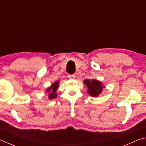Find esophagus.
Wrapping results in <instances>:
<instances>
[{
    "label": "esophagus",
    "instance_id": "34e87169",
    "mask_svg": "<svg viewBox=\"0 0 146 146\" xmlns=\"http://www.w3.org/2000/svg\"><path fill=\"white\" fill-rule=\"evenodd\" d=\"M68 77L70 78H71V79H74L75 78V75H69Z\"/></svg>",
    "mask_w": 146,
    "mask_h": 146
}]
</instances>
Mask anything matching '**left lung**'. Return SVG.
<instances>
[{
  "instance_id": "left-lung-1",
  "label": "left lung",
  "mask_w": 146,
  "mask_h": 146,
  "mask_svg": "<svg viewBox=\"0 0 146 146\" xmlns=\"http://www.w3.org/2000/svg\"><path fill=\"white\" fill-rule=\"evenodd\" d=\"M84 84L87 86V92L91 97H97L102 93L103 88H104L103 84L100 81L95 79H86L83 81Z\"/></svg>"
}]
</instances>
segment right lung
<instances>
[{"instance_id":"add662e5","label":"right lung","mask_w":146,"mask_h":146,"mask_svg":"<svg viewBox=\"0 0 146 146\" xmlns=\"http://www.w3.org/2000/svg\"><path fill=\"white\" fill-rule=\"evenodd\" d=\"M59 83H60V80L56 81L51 86L46 89V92L48 93V98L49 100H53L57 97L56 91L58 89Z\"/></svg>"}]
</instances>
